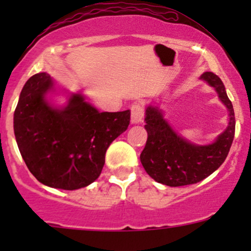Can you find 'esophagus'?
Returning a JSON list of instances; mask_svg holds the SVG:
<instances>
[{
    "instance_id": "esophagus-1",
    "label": "esophagus",
    "mask_w": 251,
    "mask_h": 251,
    "mask_svg": "<svg viewBox=\"0 0 251 251\" xmlns=\"http://www.w3.org/2000/svg\"><path fill=\"white\" fill-rule=\"evenodd\" d=\"M144 118V110L143 107L140 104H133L131 107V123L133 125H137V124L143 123Z\"/></svg>"
}]
</instances>
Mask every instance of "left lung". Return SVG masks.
Instances as JSON below:
<instances>
[{"instance_id":"obj_1","label":"left lung","mask_w":251,"mask_h":251,"mask_svg":"<svg viewBox=\"0 0 251 251\" xmlns=\"http://www.w3.org/2000/svg\"><path fill=\"white\" fill-rule=\"evenodd\" d=\"M201 80L216 91L219 100L226 107L227 127L211 143L197 144L174 130L158 104L147 105L144 128L148 138L140 159L146 173L159 183L179 187L203 181L215 173L228 155L235 130L233 105L217 75L206 72Z\"/></svg>"}]
</instances>
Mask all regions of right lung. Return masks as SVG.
<instances>
[{"label":"right lung","mask_w":251,"mask_h":251,"mask_svg":"<svg viewBox=\"0 0 251 251\" xmlns=\"http://www.w3.org/2000/svg\"><path fill=\"white\" fill-rule=\"evenodd\" d=\"M66 95L59 106L55 95ZM130 110L100 113L81 91L60 88L48 73L25 82L14 111L20 154L30 173L50 188L74 191L100 177L105 151L130 125Z\"/></svg>","instance_id":"obj_1"}]
</instances>
